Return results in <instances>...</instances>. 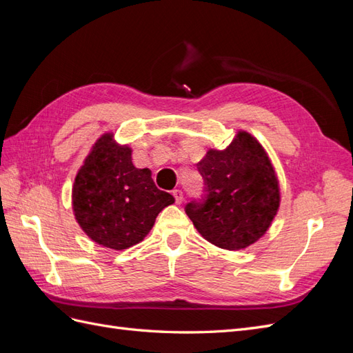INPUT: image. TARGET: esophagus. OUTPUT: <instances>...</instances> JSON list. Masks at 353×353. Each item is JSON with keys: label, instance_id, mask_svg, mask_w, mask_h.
Returning a JSON list of instances; mask_svg holds the SVG:
<instances>
[{"label": "esophagus", "instance_id": "34e87169", "mask_svg": "<svg viewBox=\"0 0 353 353\" xmlns=\"http://www.w3.org/2000/svg\"><path fill=\"white\" fill-rule=\"evenodd\" d=\"M172 194H174L175 201L178 203V205H181V203L184 201V194H183V191H181V190H174Z\"/></svg>", "mask_w": 353, "mask_h": 353}]
</instances>
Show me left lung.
<instances>
[{
    "mask_svg": "<svg viewBox=\"0 0 353 353\" xmlns=\"http://www.w3.org/2000/svg\"><path fill=\"white\" fill-rule=\"evenodd\" d=\"M197 170L205 188L185 213L201 236L227 250L259 240L280 206L279 181L262 145L239 132L225 150H209Z\"/></svg>",
    "mask_w": 353,
    "mask_h": 353,
    "instance_id": "1",
    "label": "left lung"
}]
</instances>
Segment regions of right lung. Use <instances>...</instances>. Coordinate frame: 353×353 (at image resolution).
I'll use <instances>...</instances> for the list:
<instances>
[{
	"mask_svg": "<svg viewBox=\"0 0 353 353\" xmlns=\"http://www.w3.org/2000/svg\"><path fill=\"white\" fill-rule=\"evenodd\" d=\"M73 210L87 236L104 248L123 250L140 243L156 216L175 199L159 190L150 169L132 165L131 148L112 134L95 143L74 178Z\"/></svg>",
	"mask_w": 353,
	"mask_h": 353,
	"instance_id": "1",
	"label": "right lung"
}]
</instances>
